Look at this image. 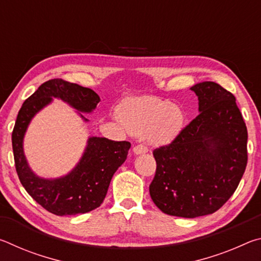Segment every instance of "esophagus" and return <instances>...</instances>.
Wrapping results in <instances>:
<instances>
[{
	"label": "esophagus",
	"mask_w": 261,
	"mask_h": 261,
	"mask_svg": "<svg viewBox=\"0 0 261 261\" xmlns=\"http://www.w3.org/2000/svg\"><path fill=\"white\" fill-rule=\"evenodd\" d=\"M147 147H145L144 145H137V146L134 147V153L136 155H139V154H144V153H147Z\"/></svg>",
	"instance_id": "esophagus-1"
}]
</instances>
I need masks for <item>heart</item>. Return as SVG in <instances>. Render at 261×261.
Masks as SVG:
<instances>
[{"instance_id": "heart-1", "label": "heart", "mask_w": 261, "mask_h": 261, "mask_svg": "<svg viewBox=\"0 0 261 261\" xmlns=\"http://www.w3.org/2000/svg\"><path fill=\"white\" fill-rule=\"evenodd\" d=\"M120 118L134 134L146 135L154 144H167L180 134L185 114L168 100L140 98L123 105Z\"/></svg>"}]
</instances>
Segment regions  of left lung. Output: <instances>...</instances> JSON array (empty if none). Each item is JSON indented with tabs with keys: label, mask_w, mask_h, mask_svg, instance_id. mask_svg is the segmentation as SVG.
I'll return each instance as SVG.
<instances>
[{
	"label": "left lung",
	"mask_w": 261,
	"mask_h": 261,
	"mask_svg": "<svg viewBox=\"0 0 261 261\" xmlns=\"http://www.w3.org/2000/svg\"><path fill=\"white\" fill-rule=\"evenodd\" d=\"M190 90L199 115L153 151L156 171L149 194L163 213L193 219L214 213L235 192L247 163V130L230 92L214 82Z\"/></svg>",
	"instance_id": "left-lung-1"
}]
</instances>
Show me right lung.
<instances>
[{
	"instance_id": "obj_1",
	"label": "right lung",
	"mask_w": 261,
	"mask_h": 261,
	"mask_svg": "<svg viewBox=\"0 0 261 261\" xmlns=\"http://www.w3.org/2000/svg\"><path fill=\"white\" fill-rule=\"evenodd\" d=\"M60 99L83 114H91L100 102L93 90L63 79L43 83L25 100L12 131V149L20 183L33 199L55 215H76L91 212L102 204L115 171L126 160L129 141H114L103 137H88L86 147L76 166L56 178L40 177L31 169L24 153V137L39 112Z\"/></svg>"
}]
</instances>
